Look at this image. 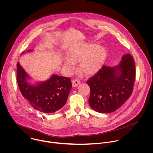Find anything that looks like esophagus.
<instances>
[{
    "label": "esophagus",
    "instance_id": "34e87169",
    "mask_svg": "<svg viewBox=\"0 0 153 153\" xmlns=\"http://www.w3.org/2000/svg\"><path fill=\"white\" fill-rule=\"evenodd\" d=\"M80 83V80H77V79H75V80H72V85H73V87L77 86L79 85Z\"/></svg>",
    "mask_w": 153,
    "mask_h": 153
}]
</instances>
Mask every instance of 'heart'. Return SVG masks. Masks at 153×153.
Returning a JSON list of instances; mask_svg holds the SVG:
<instances>
[{
  "instance_id": "obj_1",
  "label": "heart",
  "mask_w": 153,
  "mask_h": 153,
  "mask_svg": "<svg viewBox=\"0 0 153 153\" xmlns=\"http://www.w3.org/2000/svg\"><path fill=\"white\" fill-rule=\"evenodd\" d=\"M107 51L101 46L79 44L70 48L68 57L63 60L64 66L69 71L74 69V63L80 62V70L86 75H92L102 67L107 58Z\"/></svg>"
}]
</instances>
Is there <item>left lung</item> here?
I'll list each match as a JSON object with an SVG mask.
<instances>
[{
    "instance_id": "obj_1",
    "label": "left lung",
    "mask_w": 153,
    "mask_h": 153,
    "mask_svg": "<svg viewBox=\"0 0 153 153\" xmlns=\"http://www.w3.org/2000/svg\"><path fill=\"white\" fill-rule=\"evenodd\" d=\"M135 77V62L129 53L123 55L116 67L104 65L87 81L91 89L89 105L101 113L116 111L132 95Z\"/></svg>"
}]
</instances>
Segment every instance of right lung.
Returning <instances> with one entry per match:
<instances>
[{"label":"right lung","instance_id":"right-lung-1","mask_svg":"<svg viewBox=\"0 0 153 153\" xmlns=\"http://www.w3.org/2000/svg\"><path fill=\"white\" fill-rule=\"evenodd\" d=\"M16 67V80L20 91L33 108L52 113L64 106L72 88L70 78L53 74L49 80L32 85L27 82L28 76L18 62Z\"/></svg>","mask_w":153,"mask_h":153}]
</instances>
